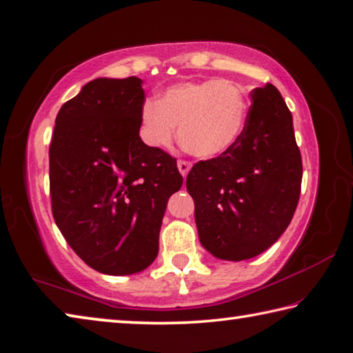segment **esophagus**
Returning <instances> with one entry per match:
<instances>
[{
	"label": "esophagus",
	"instance_id": "1",
	"mask_svg": "<svg viewBox=\"0 0 353 353\" xmlns=\"http://www.w3.org/2000/svg\"><path fill=\"white\" fill-rule=\"evenodd\" d=\"M190 167H192V163H190V161H184V159L178 161V170H180V173H181L183 176L188 175L189 170H190Z\"/></svg>",
	"mask_w": 353,
	"mask_h": 353
}]
</instances>
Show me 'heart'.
<instances>
[{
	"label": "heart",
	"instance_id": "obj_1",
	"mask_svg": "<svg viewBox=\"0 0 353 353\" xmlns=\"http://www.w3.org/2000/svg\"><path fill=\"white\" fill-rule=\"evenodd\" d=\"M247 92L233 79L183 81L159 100L143 101L141 137L150 147L170 145L180 125L181 145L199 158H216L234 145L245 125Z\"/></svg>",
	"mask_w": 353,
	"mask_h": 353
}]
</instances>
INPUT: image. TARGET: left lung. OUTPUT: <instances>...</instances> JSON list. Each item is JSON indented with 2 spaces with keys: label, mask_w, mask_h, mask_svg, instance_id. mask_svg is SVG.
<instances>
[{
  "label": "left lung",
  "mask_w": 353,
  "mask_h": 353,
  "mask_svg": "<svg viewBox=\"0 0 353 353\" xmlns=\"http://www.w3.org/2000/svg\"><path fill=\"white\" fill-rule=\"evenodd\" d=\"M250 97L234 145L194 164L186 178L201 245L227 261L272 245L291 223L302 186V156L281 94L265 84Z\"/></svg>",
  "instance_id": "obj_1"
}]
</instances>
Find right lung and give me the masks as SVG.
Returning <instances> with one entry per match:
<instances>
[{"mask_svg": "<svg viewBox=\"0 0 353 353\" xmlns=\"http://www.w3.org/2000/svg\"><path fill=\"white\" fill-rule=\"evenodd\" d=\"M142 79L98 78L63 103L50 145L51 211L74 253L108 275L154 261L176 159L139 136Z\"/></svg>", "mask_w": 353, "mask_h": 353, "instance_id": "obj_1", "label": "right lung"}]
</instances>
